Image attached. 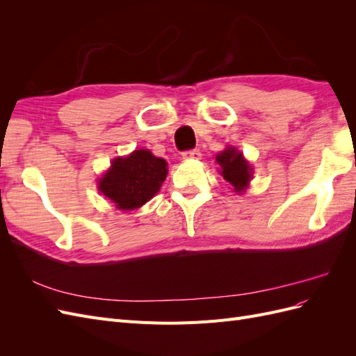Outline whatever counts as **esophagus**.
Segmentation results:
<instances>
[{
    "instance_id": "34e87169",
    "label": "esophagus",
    "mask_w": 356,
    "mask_h": 356,
    "mask_svg": "<svg viewBox=\"0 0 356 356\" xmlns=\"http://www.w3.org/2000/svg\"><path fill=\"white\" fill-rule=\"evenodd\" d=\"M182 157H184L186 160H191V159L197 160V159L202 157V154H200L199 149H187V152L182 153Z\"/></svg>"
}]
</instances>
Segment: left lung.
<instances>
[{
	"label": "left lung",
	"mask_w": 356,
	"mask_h": 356,
	"mask_svg": "<svg viewBox=\"0 0 356 356\" xmlns=\"http://www.w3.org/2000/svg\"><path fill=\"white\" fill-rule=\"evenodd\" d=\"M220 165V174L229 182L236 193H243L252 178V166L243 154L233 147H227L215 157Z\"/></svg>",
	"instance_id": "obj_1"
}]
</instances>
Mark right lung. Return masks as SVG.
<instances>
[{"mask_svg":"<svg viewBox=\"0 0 356 356\" xmlns=\"http://www.w3.org/2000/svg\"><path fill=\"white\" fill-rule=\"evenodd\" d=\"M165 159L148 149H135L127 157H117L99 179V191L117 209L132 211L143 207L160 190L168 175Z\"/></svg>","mask_w":356,"mask_h":356,"instance_id":"1","label":"right lung"}]
</instances>
